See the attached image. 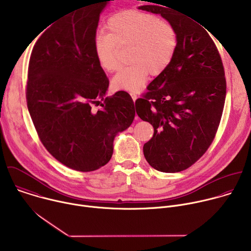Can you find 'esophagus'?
<instances>
[{
	"instance_id": "34e87169",
	"label": "esophagus",
	"mask_w": 251,
	"mask_h": 251,
	"mask_svg": "<svg viewBox=\"0 0 251 251\" xmlns=\"http://www.w3.org/2000/svg\"><path fill=\"white\" fill-rule=\"evenodd\" d=\"M130 95H131V97H132L133 101L135 102V101H136V99L138 98V95H137L136 93H134V92H130Z\"/></svg>"
}]
</instances>
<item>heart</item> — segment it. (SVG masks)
Masks as SVG:
<instances>
[{"mask_svg":"<svg viewBox=\"0 0 251 251\" xmlns=\"http://www.w3.org/2000/svg\"><path fill=\"white\" fill-rule=\"evenodd\" d=\"M106 32L98 34L94 51L100 66L108 73L120 67L119 50L129 48L128 66L113 78L118 90L140 91L149 75L157 76L171 64L177 48V33L167 20L136 10L112 15L106 24Z\"/></svg>","mask_w":251,"mask_h":251,"instance_id":"1","label":"heart"}]
</instances>
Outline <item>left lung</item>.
I'll use <instances>...</instances> for the list:
<instances>
[{
    "instance_id": "1",
    "label": "left lung",
    "mask_w": 251,
    "mask_h": 251,
    "mask_svg": "<svg viewBox=\"0 0 251 251\" xmlns=\"http://www.w3.org/2000/svg\"><path fill=\"white\" fill-rule=\"evenodd\" d=\"M141 9L160 14L177 33L171 64L135 102L138 116L154 128L143 152L157 171L181 172L195 164L216 137L226 94L225 68L216 45L198 22L159 4Z\"/></svg>"
}]
</instances>
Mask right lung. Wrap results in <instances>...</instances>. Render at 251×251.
I'll list each match as a JSON object with an SVG mask.
<instances>
[{"label":"right lung","instance_id":"1","mask_svg":"<svg viewBox=\"0 0 251 251\" xmlns=\"http://www.w3.org/2000/svg\"><path fill=\"white\" fill-rule=\"evenodd\" d=\"M108 1L99 0L50 26L35 43L27 69L26 104L39 138L58 162L80 172L108 163L115 136L135 117L126 91L104 97L109 80L94 42ZM96 102L101 106L97 112L92 108Z\"/></svg>","mask_w":251,"mask_h":251}]
</instances>
